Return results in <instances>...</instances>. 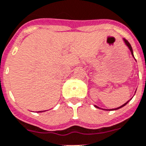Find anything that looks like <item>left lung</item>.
Segmentation results:
<instances>
[{
    "label": "left lung",
    "mask_w": 146,
    "mask_h": 146,
    "mask_svg": "<svg viewBox=\"0 0 146 146\" xmlns=\"http://www.w3.org/2000/svg\"><path fill=\"white\" fill-rule=\"evenodd\" d=\"M123 41H124V42H125V44H126V46H127V47H128V48H129V50H130V52H131V54H132V55H133V57H134V55H133V48H132V46H131V45H130V44H129V42L127 41V40H126V39H123ZM130 100H131V99H130ZM129 100H128V101H127V102H126V103H125V104H123V105H122V106H120V107H117V108H115V109L106 110H118V109H119V108H121V107H124V106H125V105H126V104H128V103H129ZM94 107H97V108H100V107H98V106H96V105H94Z\"/></svg>",
    "instance_id": "1"
}]
</instances>
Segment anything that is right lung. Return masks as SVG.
<instances>
[{"label":"right lung","instance_id":"1","mask_svg":"<svg viewBox=\"0 0 146 146\" xmlns=\"http://www.w3.org/2000/svg\"><path fill=\"white\" fill-rule=\"evenodd\" d=\"M39 113H41V112H43V111H39Z\"/></svg>","mask_w":146,"mask_h":146}]
</instances>
